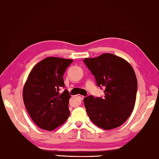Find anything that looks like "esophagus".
Wrapping results in <instances>:
<instances>
[{
    "mask_svg": "<svg viewBox=\"0 0 159 159\" xmlns=\"http://www.w3.org/2000/svg\"><path fill=\"white\" fill-rule=\"evenodd\" d=\"M78 97V98H79L80 99H83V98H84V96H81V95H79V96H77Z\"/></svg>",
    "mask_w": 159,
    "mask_h": 159,
    "instance_id": "1",
    "label": "esophagus"
}]
</instances>
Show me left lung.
<instances>
[{
	"label": "left lung",
	"mask_w": 159,
	"mask_h": 159,
	"mask_svg": "<svg viewBox=\"0 0 159 159\" xmlns=\"http://www.w3.org/2000/svg\"><path fill=\"white\" fill-rule=\"evenodd\" d=\"M84 62L98 86L105 88L104 98L89 96L83 100L89 117L104 130L119 127L135 107L138 81L134 70L124 58L110 53L84 58Z\"/></svg>",
	"instance_id": "8db88e82"
}]
</instances>
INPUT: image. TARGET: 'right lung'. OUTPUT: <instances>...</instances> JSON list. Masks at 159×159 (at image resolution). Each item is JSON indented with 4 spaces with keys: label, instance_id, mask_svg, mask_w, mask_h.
<instances>
[{
    "label": "right lung",
    "instance_id": "1",
    "mask_svg": "<svg viewBox=\"0 0 159 159\" xmlns=\"http://www.w3.org/2000/svg\"><path fill=\"white\" fill-rule=\"evenodd\" d=\"M73 60L49 57L30 70L23 88V100L33 122L46 130H52L66 122L70 115V96L59 89L65 86L63 74Z\"/></svg>",
    "mask_w": 159,
    "mask_h": 159
}]
</instances>
